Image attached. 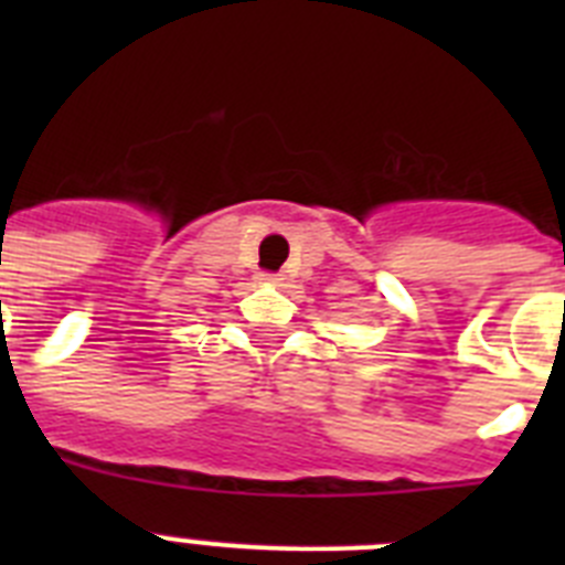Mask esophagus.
I'll list each match as a JSON object with an SVG mask.
<instances>
[{"instance_id":"34e87169","label":"esophagus","mask_w":565,"mask_h":565,"mask_svg":"<svg viewBox=\"0 0 565 565\" xmlns=\"http://www.w3.org/2000/svg\"><path fill=\"white\" fill-rule=\"evenodd\" d=\"M257 279H259V282H268V286H277V282H279V274L263 271V274H257Z\"/></svg>"}]
</instances>
